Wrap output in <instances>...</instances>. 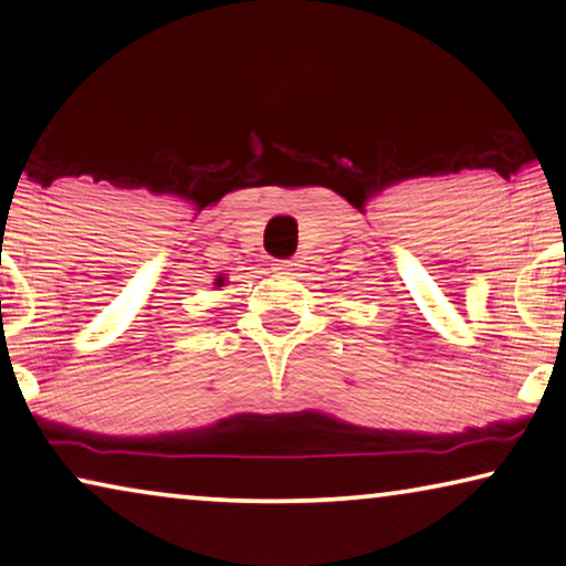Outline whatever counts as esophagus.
<instances>
[{
	"mask_svg": "<svg viewBox=\"0 0 566 566\" xmlns=\"http://www.w3.org/2000/svg\"><path fill=\"white\" fill-rule=\"evenodd\" d=\"M297 261H292V259H282V261H276L274 264V272H280V274H292V272H297Z\"/></svg>",
	"mask_w": 566,
	"mask_h": 566,
	"instance_id": "34e87169",
	"label": "esophagus"
}]
</instances>
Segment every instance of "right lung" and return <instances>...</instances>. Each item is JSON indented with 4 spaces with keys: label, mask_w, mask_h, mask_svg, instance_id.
I'll list each match as a JSON object with an SVG mask.
<instances>
[{
    "label": "right lung",
    "mask_w": 566,
    "mask_h": 566,
    "mask_svg": "<svg viewBox=\"0 0 566 566\" xmlns=\"http://www.w3.org/2000/svg\"><path fill=\"white\" fill-rule=\"evenodd\" d=\"M218 284H222V282H220V280H218Z\"/></svg>",
    "instance_id": "right-lung-1"
}]
</instances>
